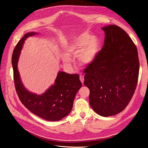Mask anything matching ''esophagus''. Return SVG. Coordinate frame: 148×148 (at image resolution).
<instances>
[{"instance_id":"1","label":"esophagus","mask_w":148,"mask_h":148,"mask_svg":"<svg viewBox=\"0 0 148 148\" xmlns=\"http://www.w3.org/2000/svg\"><path fill=\"white\" fill-rule=\"evenodd\" d=\"M79 79H80V81H81V82L83 84V83H84V77L83 75H81L79 77Z\"/></svg>"}]
</instances>
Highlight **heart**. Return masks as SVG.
Masks as SVG:
<instances>
[{"label": "heart", "mask_w": 148, "mask_h": 148, "mask_svg": "<svg viewBox=\"0 0 148 148\" xmlns=\"http://www.w3.org/2000/svg\"><path fill=\"white\" fill-rule=\"evenodd\" d=\"M100 48L101 43L97 37L83 34L66 47L62 60L70 69L73 68V61L71 57L73 56L77 55V59L82 65L90 64L95 60Z\"/></svg>", "instance_id": "heart-1"}]
</instances>
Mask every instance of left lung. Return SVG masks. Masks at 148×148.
<instances>
[{
  "mask_svg": "<svg viewBox=\"0 0 148 148\" xmlns=\"http://www.w3.org/2000/svg\"><path fill=\"white\" fill-rule=\"evenodd\" d=\"M105 42L95 60L84 70V84L90 91L89 104L96 113L109 117L125 109L138 82V51L128 34L119 26L102 27Z\"/></svg>",
  "mask_w": 148,
  "mask_h": 148,
  "instance_id": "left-lung-1",
  "label": "left lung"
}]
</instances>
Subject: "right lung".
<instances>
[{
    "instance_id": "right-lung-1",
    "label": "right lung",
    "mask_w": 148,
    "mask_h": 148,
    "mask_svg": "<svg viewBox=\"0 0 148 148\" xmlns=\"http://www.w3.org/2000/svg\"><path fill=\"white\" fill-rule=\"evenodd\" d=\"M37 34L36 32L26 33L13 51L12 62L15 86L22 104L29 111L44 120L55 122L70 114L76 94L82 84L78 74L71 75L59 71L54 83L42 95L30 92L25 87L18 69V62L25 40Z\"/></svg>"
}]
</instances>
